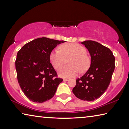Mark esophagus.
Here are the masks:
<instances>
[{
  "instance_id": "34e87169",
  "label": "esophagus",
  "mask_w": 129,
  "mask_h": 129,
  "mask_svg": "<svg viewBox=\"0 0 129 129\" xmlns=\"http://www.w3.org/2000/svg\"><path fill=\"white\" fill-rule=\"evenodd\" d=\"M63 80L64 81H68L69 80V78H64V79H63Z\"/></svg>"
}]
</instances>
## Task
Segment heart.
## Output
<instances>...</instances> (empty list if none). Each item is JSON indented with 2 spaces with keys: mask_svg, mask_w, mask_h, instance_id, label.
I'll return each mask as SVG.
<instances>
[{
  "mask_svg": "<svg viewBox=\"0 0 129 129\" xmlns=\"http://www.w3.org/2000/svg\"><path fill=\"white\" fill-rule=\"evenodd\" d=\"M59 49H54L49 56L50 61L56 69L67 63L58 70V75L62 77H72L80 72L88 70L90 64V59L86 53V49L82 45L75 43H66L61 45Z\"/></svg>",
  "mask_w": 129,
  "mask_h": 129,
  "instance_id": "1",
  "label": "heart"
}]
</instances>
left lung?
I'll return each mask as SVG.
<instances>
[{
	"label": "left lung",
	"instance_id": "1",
	"mask_svg": "<svg viewBox=\"0 0 129 129\" xmlns=\"http://www.w3.org/2000/svg\"><path fill=\"white\" fill-rule=\"evenodd\" d=\"M88 49L91 64L88 71L76 80L72 91L81 100L93 101L108 89L115 68V57L110 49L99 43L86 40L81 43Z\"/></svg>",
	"mask_w": 129,
	"mask_h": 129
}]
</instances>
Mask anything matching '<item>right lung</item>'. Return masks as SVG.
I'll return each instance as SVG.
<instances>
[{"label": "right lung", "mask_w": 129, "mask_h": 129, "mask_svg": "<svg viewBox=\"0 0 129 129\" xmlns=\"http://www.w3.org/2000/svg\"><path fill=\"white\" fill-rule=\"evenodd\" d=\"M64 42L38 38L25 44L17 52L15 61L17 81L30 101L42 103L52 99L62 81L57 77L49 56L57 45Z\"/></svg>", "instance_id": "right-lung-1"}]
</instances>
